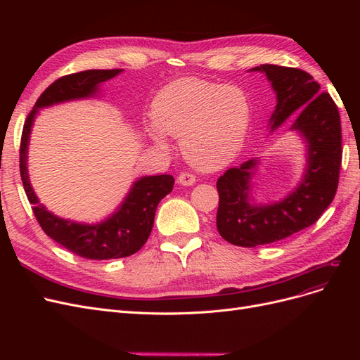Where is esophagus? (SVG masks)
Instances as JSON below:
<instances>
[{
    "label": "esophagus",
    "instance_id": "34e87169",
    "mask_svg": "<svg viewBox=\"0 0 360 360\" xmlns=\"http://www.w3.org/2000/svg\"><path fill=\"white\" fill-rule=\"evenodd\" d=\"M177 181H179V184H181V186H192V184H195V181H197V179H195L193 174L181 172L177 177Z\"/></svg>",
    "mask_w": 360,
    "mask_h": 360
}]
</instances>
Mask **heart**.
I'll return each instance as SVG.
<instances>
[{"label": "heart", "mask_w": 360, "mask_h": 360, "mask_svg": "<svg viewBox=\"0 0 360 360\" xmlns=\"http://www.w3.org/2000/svg\"><path fill=\"white\" fill-rule=\"evenodd\" d=\"M250 118L249 99L238 86L181 78L155 96L147 135L163 151L169 150L167 135L180 138L189 165L216 171L242 151Z\"/></svg>", "instance_id": "heart-1"}]
</instances>
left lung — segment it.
Here are the masks:
<instances>
[{"label": "left lung", "instance_id": "1", "mask_svg": "<svg viewBox=\"0 0 360 360\" xmlns=\"http://www.w3.org/2000/svg\"><path fill=\"white\" fill-rule=\"evenodd\" d=\"M248 72L264 73L276 96L267 126L270 132L290 120V130L300 138L304 151L300 180L276 201L255 198L259 158L226 169L217 179V231L228 243L255 248L282 240L317 222L336 193L342 151L340 112L309 73L275 64H261Z\"/></svg>", "mask_w": 360, "mask_h": 360}]
</instances>
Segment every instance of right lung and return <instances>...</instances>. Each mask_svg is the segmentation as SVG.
<instances>
[{"label": "right lung", "instance_id": "add662e5", "mask_svg": "<svg viewBox=\"0 0 360 360\" xmlns=\"http://www.w3.org/2000/svg\"><path fill=\"white\" fill-rule=\"evenodd\" d=\"M122 72L120 69L84 70L63 76L51 84L30 112L20 139V177L40 226L52 240L89 259L123 258L138 252L153 228L158 204L174 188V177L169 174L138 177L117 209L99 222L66 219L49 212L32 189L28 174L30 136L40 110L75 101L97 99L102 93V84Z\"/></svg>", "mask_w": 360, "mask_h": 360}]
</instances>
